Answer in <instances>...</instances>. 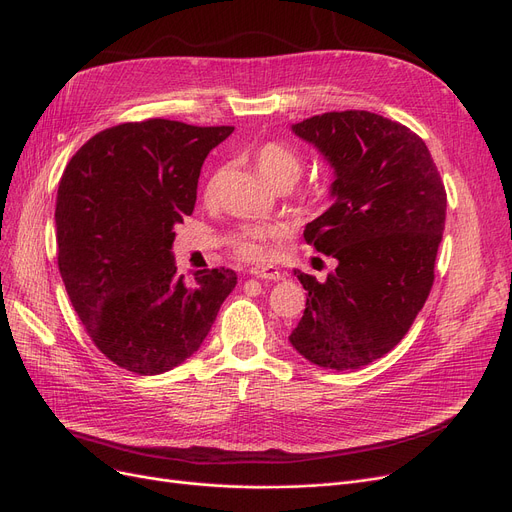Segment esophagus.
<instances>
[{"instance_id":"34e87169","label":"esophagus","mask_w":512,"mask_h":512,"mask_svg":"<svg viewBox=\"0 0 512 512\" xmlns=\"http://www.w3.org/2000/svg\"><path fill=\"white\" fill-rule=\"evenodd\" d=\"M251 276L259 278V280H270V282H278L284 278V274L278 270V267H253L251 270Z\"/></svg>"}]
</instances>
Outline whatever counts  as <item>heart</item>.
<instances>
[{
  "instance_id": "1",
  "label": "heart",
  "mask_w": 512,
  "mask_h": 512,
  "mask_svg": "<svg viewBox=\"0 0 512 512\" xmlns=\"http://www.w3.org/2000/svg\"><path fill=\"white\" fill-rule=\"evenodd\" d=\"M255 166L259 174L274 186L294 184L301 176L303 161L299 153L282 141H265L255 153ZM319 199V195H315ZM282 226L278 224H240L230 230L228 247L230 251L245 261H265L270 257V245L282 236Z\"/></svg>"
}]
</instances>
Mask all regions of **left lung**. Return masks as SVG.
Instances as JSON below:
<instances>
[{"label": "left lung", "instance_id": "left-lung-1", "mask_svg": "<svg viewBox=\"0 0 512 512\" xmlns=\"http://www.w3.org/2000/svg\"><path fill=\"white\" fill-rule=\"evenodd\" d=\"M292 130L336 172L334 205L303 236L338 265L326 282L294 272L309 297L290 342L319 367L357 369L405 338L432 292L446 188L419 134L380 114L328 112Z\"/></svg>", "mask_w": 512, "mask_h": 512}]
</instances>
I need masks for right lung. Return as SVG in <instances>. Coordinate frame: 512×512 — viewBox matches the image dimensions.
<instances>
[{
    "label": "right lung",
    "instance_id": "1",
    "mask_svg": "<svg viewBox=\"0 0 512 512\" xmlns=\"http://www.w3.org/2000/svg\"><path fill=\"white\" fill-rule=\"evenodd\" d=\"M232 130L122 122L91 137L62 174L60 274L93 344L126 371L157 375L186 361L236 286L228 267L178 276L170 251L207 153Z\"/></svg>",
    "mask_w": 512,
    "mask_h": 512
}]
</instances>
